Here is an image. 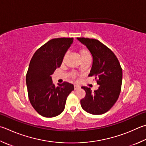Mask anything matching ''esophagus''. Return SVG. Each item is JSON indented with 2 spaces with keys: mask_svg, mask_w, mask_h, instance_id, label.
Wrapping results in <instances>:
<instances>
[{
  "mask_svg": "<svg viewBox=\"0 0 146 146\" xmlns=\"http://www.w3.org/2000/svg\"><path fill=\"white\" fill-rule=\"evenodd\" d=\"M79 87L78 86H77V85H74V88H75V90H76V89H78Z\"/></svg>",
  "mask_w": 146,
  "mask_h": 146,
  "instance_id": "esophagus-1",
  "label": "esophagus"
}]
</instances>
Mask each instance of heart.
I'll list each match as a JSON object with an SVG mask.
<instances>
[{"label":"heart","instance_id":"b5f03b06","mask_svg":"<svg viewBox=\"0 0 146 146\" xmlns=\"http://www.w3.org/2000/svg\"><path fill=\"white\" fill-rule=\"evenodd\" d=\"M80 54L82 58L87 57V56H89L90 55V54H89L88 50L86 49H84V48H82V49L80 50ZM66 56H67V55H65V56L64 57V60L66 59Z\"/></svg>","mask_w":146,"mask_h":146}]
</instances>
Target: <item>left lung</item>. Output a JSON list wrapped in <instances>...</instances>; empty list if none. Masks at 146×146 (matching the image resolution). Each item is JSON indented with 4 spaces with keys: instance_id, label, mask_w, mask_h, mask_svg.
I'll use <instances>...</instances> for the list:
<instances>
[{
    "instance_id": "left-lung-1",
    "label": "left lung",
    "mask_w": 146,
    "mask_h": 146,
    "mask_svg": "<svg viewBox=\"0 0 146 146\" xmlns=\"http://www.w3.org/2000/svg\"><path fill=\"white\" fill-rule=\"evenodd\" d=\"M92 57V65L89 76H94L98 89L94 92L87 87H82L86 96L80 100L81 107L93 115L103 114L117 102L121 92L123 71L115 54L98 40L78 38Z\"/></svg>"
}]
</instances>
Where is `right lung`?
I'll list each match as a JSON object with an SVG mask.
<instances>
[{"instance_id":"right-lung-1","label":"right lung","mask_w":146,"mask_h":146,"mask_svg":"<svg viewBox=\"0 0 146 146\" xmlns=\"http://www.w3.org/2000/svg\"><path fill=\"white\" fill-rule=\"evenodd\" d=\"M73 38L52 39L34 53L26 75L29 98L39 114L53 117L64 110L66 99L74 90L73 84L64 82L57 86L51 76L61 65Z\"/></svg>"}]
</instances>
